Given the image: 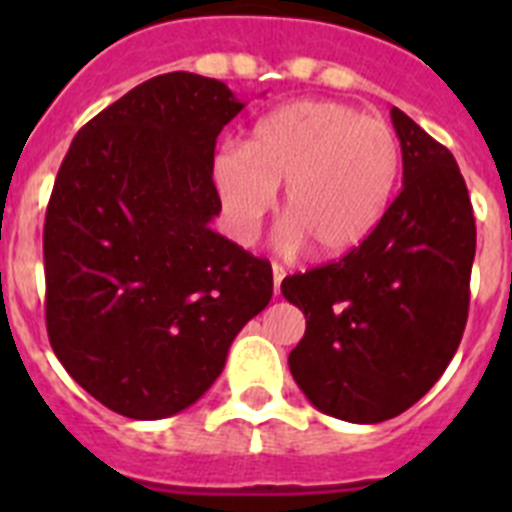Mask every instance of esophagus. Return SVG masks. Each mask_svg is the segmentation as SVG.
Returning <instances> with one entry per match:
<instances>
[{
    "label": "esophagus",
    "mask_w": 512,
    "mask_h": 512,
    "mask_svg": "<svg viewBox=\"0 0 512 512\" xmlns=\"http://www.w3.org/2000/svg\"><path fill=\"white\" fill-rule=\"evenodd\" d=\"M271 274H274V292L279 295V289H282V279H284V266L282 264H271Z\"/></svg>",
    "instance_id": "obj_1"
}]
</instances>
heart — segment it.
<instances>
[{
  "instance_id": "heart-1",
  "label": "heart",
  "mask_w": 512,
  "mask_h": 512,
  "mask_svg": "<svg viewBox=\"0 0 512 512\" xmlns=\"http://www.w3.org/2000/svg\"><path fill=\"white\" fill-rule=\"evenodd\" d=\"M400 174V140L382 117L341 102H292L261 117L246 146L212 158V184L241 241H251L284 184L287 246L338 256L382 223Z\"/></svg>"
}]
</instances>
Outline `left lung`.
I'll use <instances>...</instances> for the list:
<instances>
[{"label": "left lung", "mask_w": 512, "mask_h": 512, "mask_svg": "<svg viewBox=\"0 0 512 512\" xmlns=\"http://www.w3.org/2000/svg\"><path fill=\"white\" fill-rule=\"evenodd\" d=\"M402 189L343 259L292 274L282 295L307 328L289 372L307 400L348 423H382L431 390L469 315L477 225L446 146L392 107Z\"/></svg>", "instance_id": "obj_1"}]
</instances>
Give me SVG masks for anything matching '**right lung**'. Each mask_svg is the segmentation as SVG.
<instances>
[{"mask_svg": "<svg viewBox=\"0 0 512 512\" xmlns=\"http://www.w3.org/2000/svg\"><path fill=\"white\" fill-rule=\"evenodd\" d=\"M243 110L223 81L174 71L84 125L45 210V325L76 382L125 418L200 400L271 300L266 259L210 228L212 158Z\"/></svg>", "mask_w": 512, "mask_h": 512, "instance_id": "1", "label": "right lung"}]
</instances>
